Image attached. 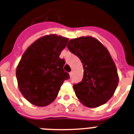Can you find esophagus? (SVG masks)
I'll return each mask as SVG.
<instances>
[{
  "label": "esophagus",
  "instance_id": "34e87169",
  "mask_svg": "<svg viewBox=\"0 0 134 134\" xmlns=\"http://www.w3.org/2000/svg\"><path fill=\"white\" fill-rule=\"evenodd\" d=\"M69 76H70L71 78L72 77V76H73V71H71V72H69Z\"/></svg>",
  "mask_w": 134,
  "mask_h": 134
}]
</instances>
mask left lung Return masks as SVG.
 <instances>
[{
  "mask_svg": "<svg viewBox=\"0 0 134 134\" xmlns=\"http://www.w3.org/2000/svg\"><path fill=\"white\" fill-rule=\"evenodd\" d=\"M67 47L83 65L82 81L73 86L77 98L88 107L104 105L111 98L118 84L117 69L108 50L97 39L90 36L70 40Z\"/></svg>",
  "mask_w": 134,
  "mask_h": 134,
  "instance_id": "obj_1",
  "label": "left lung"
}]
</instances>
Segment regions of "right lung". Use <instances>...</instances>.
<instances>
[{
	"mask_svg": "<svg viewBox=\"0 0 134 134\" xmlns=\"http://www.w3.org/2000/svg\"><path fill=\"white\" fill-rule=\"evenodd\" d=\"M68 38L53 34L38 39L27 49L16 68L19 90L29 102L47 106L55 100L60 88L69 78L60 54Z\"/></svg>",
	"mask_w": 134,
	"mask_h": 134,
	"instance_id": "right-lung-1",
	"label": "right lung"
}]
</instances>
